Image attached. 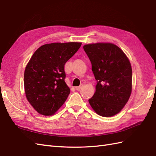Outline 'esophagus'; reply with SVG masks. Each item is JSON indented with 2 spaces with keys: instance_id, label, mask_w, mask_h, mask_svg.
Segmentation results:
<instances>
[{
  "instance_id": "esophagus-1",
  "label": "esophagus",
  "mask_w": 156,
  "mask_h": 156,
  "mask_svg": "<svg viewBox=\"0 0 156 156\" xmlns=\"http://www.w3.org/2000/svg\"><path fill=\"white\" fill-rule=\"evenodd\" d=\"M82 87H83V85H81L80 86H79V87H75V89L77 90H79L82 88Z\"/></svg>"
}]
</instances>
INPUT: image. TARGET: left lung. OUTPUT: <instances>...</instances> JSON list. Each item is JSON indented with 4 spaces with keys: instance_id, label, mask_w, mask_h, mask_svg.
Listing matches in <instances>:
<instances>
[{
    "instance_id": "1",
    "label": "left lung",
    "mask_w": 156,
    "mask_h": 156,
    "mask_svg": "<svg viewBox=\"0 0 156 156\" xmlns=\"http://www.w3.org/2000/svg\"><path fill=\"white\" fill-rule=\"evenodd\" d=\"M83 49L97 81L89 104L98 115L115 116L124 108L132 93L130 61L122 49L111 43L87 44Z\"/></svg>"
}]
</instances>
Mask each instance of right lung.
Wrapping results in <instances>:
<instances>
[{
    "mask_svg": "<svg viewBox=\"0 0 156 156\" xmlns=\"http://www.w3.org/2000/svg\"><path fill=\"white\" fill-rule=\"evenodd\" d=\"M81 45V42L47 44L30 59L24 71V90L27 100L40 115H54L66 102L70 89L65 82L64 66Z\"/></svg>",
    "mask_w": 156,
    "mask_h": 156,
    "instance_id": "add662e5",
    "label": "right lung"
}]
</instances>
